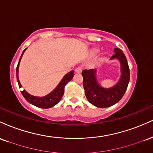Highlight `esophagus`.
I'll return each instance as SVG.
<instances>
[{
    "label": "esophagus",
    "mask_w": 153,
    "mask_h": 153,
    "mask_svg": "<svg viewBox=\"0 0 153 153\" xmlns=\"http://www.w3.org/2000/svg\"><path fill=\"white\" fill-rule=\"evenodd\" d=\"M75 72H76L77 73H81V72H82L81 67H78V68H77L76 69H75Z\"/></svg>",
    "instance_id": "obj_1"
}]
</instances>
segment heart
<instances>
[{"mask_svg":"<svg viewBox=\"0 0 153 153\" xmlns=\"http://www.w3.org/2000/svg\"><path fill=\"white\" fill-rule=\"evenodd\" d=\"M98 52H99V50H97V49H94V50H92V54H96L98 53Z\"/></svg>","mask_w":153,"mask_h":153,"instance_id":"1","label":"heart"}]
</instances>
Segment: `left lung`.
<instances>
[{
    "label": "left lung",
    "mask_w": 153,
    "mask_h": 153,
    "mask_svg": "<svg viewBox=\"0 0 153 153\" xmlns=\"http://www.w3.org/2000/svg\"><path fill=\"white\" fill-rule=\"evenodd\" d=\"M115 54L111 59H117L121 64V77L114 86L106 88L99 85L96 79V70H84L82 72L85 96L91 104L99 108H106L119 102L127 91L129 82V68L127 59L120 49L114 48Z\"/></svg>",
    "instance_id": "8db88e82"
}]
</instances>
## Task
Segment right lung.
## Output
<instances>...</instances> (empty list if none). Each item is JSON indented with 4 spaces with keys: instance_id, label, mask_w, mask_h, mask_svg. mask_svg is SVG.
Instances as JSON below:
<instances>
[{
    "instance_id": "add662e5",
    "label": "right lung",
    "mask_w": 153,
    "mask_h": 153,
    "mask_svg": "<svg viewBox=\"0 0 153 153\" xmlns=\"http://www.w3.org/2000/svg\"><path fill=\"white\" fill-rule=\"evenodd\" d=\"M26 49L24 50L23 53L21 56L20 59H19L18 65L16 68V78H17V81H18L19 86V88H22V85H21L20 81H19V63H20L21 59L24 54V52H25ZM74 76V71H71L70 73H67V74L63 77L60 82L58 84L57 87L55 88V89H54L50 94H49L47 96H43V97H37V96H34L32 95H30L28 94L25 90L22 91V94L23 96L24 97L26 101L29 103H30L31 104L34 105V106L39 107V108H49L51 107L55 106L57 103H59V101H60L62 99L63 94H64V89L65 86L66 85V84L68 82H70L72 80V78Z\"/></svg>"
}]
</instances>
